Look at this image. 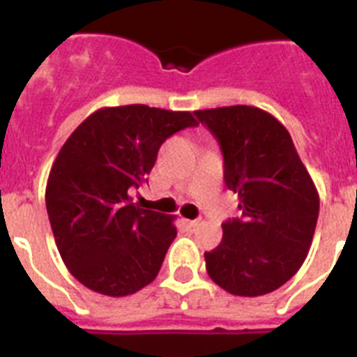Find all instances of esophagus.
I'll return each mask as SVG.
<instances>
[{
    "label": "esophagus",
    "mask_w": 357,
    "mask_h": 357,
    "mask_svg": "<svg viewBox=\"0 0 357 357\" xmlns=\"http://www.w3.org/2000/svg\"><path fill=\"white\" fill-rule=\"evenodd\" d=\"M184 225L188 227L189 230H195L198 225H200V222H198V220H184Z\"/></svg>",
    "instance_id": "obj_1"
}]
</instances>
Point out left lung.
<instances>
[{"instance_id": "1", "label": "left lung", "mask_w": 357, "mask_h": 357, "mask_svg": "<svg viewBox=\"0 0 357 357\" xmlns=\"http://www.w3.org/2000/svg\"><path fill=\"white\" fill-rule=\"evenodd\" d=\"M220 141L225 185L238 193L241 218L223 223L222 243L206 252L220 288L261 296L286 284L307 257L320 197L286 127L250 105L195 110Z\"/></svg>"}]
</instances>
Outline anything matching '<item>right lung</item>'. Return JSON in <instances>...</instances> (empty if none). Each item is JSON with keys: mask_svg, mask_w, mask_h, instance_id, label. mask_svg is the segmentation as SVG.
I'll list each match as a JSON object with an SVG mask.
<instances>
[{"mask_svg": "<svg viewBox=\"0 0 357 357\" xmlns=\"http://www.w3.org/2000/svg\"><path fill=\"white\" fill-rule=\"evenodd\" d=\"M198 121L185 110L103 107L75 128L46 184L53 238L71 275L107 296L155 279L176 236L175 216L141 209L130 189L148 182L160 144Z\"/></svg>", "mask_w": 357, "mask_h": 357, "instance_id": "add662e5", "label": "right lung"}]
</instances>
